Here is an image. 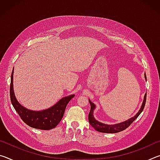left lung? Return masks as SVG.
<instances>
[{
    "label": "left lung",
    "instance_id": "1",
    "mask_svg": "<svg viewBox=\"0 0 160 160\" xmlns=\"http://www.w3.org/2000/svg\"><path fill=\"white\" fill-rule=\"evenodd\" d=\"M145 80H147L145 73ZM146 97H147V93L145 94V95L144 97V100H143L141 108H140L139 112H138L137 114L135 115L134 117L130 118V119H128V120L124 121V122H123V123L115 124V125H107V124L100 123V122H99V121L95 120V118H94L93 116V111L94 109V108H95V106H94V104H93V103L92 102L90 99H89V102H90V106H91L90 112V113H89V115H88L89 122H90V125L92 126L93 128L96 130V131L101 132H107V133H115V132H118L124 131V130L126 129L128 126H131V124L133 122L135 119L138 117V116L140 114V113H141L143 109H144L145 102H146Z\"/></svg>",
    "mask_w": 160,
    "mask_h": 160
}]
</instances>
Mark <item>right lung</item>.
<instances>
[{
  "mask_svg": "<svg viewBox=\"0 0 160 160\" xmlns=\"http://www.w3.org/2000/svg\"><path fill=\"white\" fill-rule=\"evenodd\" d=\"M13 70L11 75L10 87V100L13 107L24 122L32 128L40 130H50L54 128L60 123L63 118L67 104L73 98L74 95L68 96L61 99L52 107L41 112L28 110L19 104L13 92Z\"/></svg>",
  "mask_w": 160,
  "mask_h": 160,
  "instance_id": "1",
  "label": "right lung"
}]
</instances>
